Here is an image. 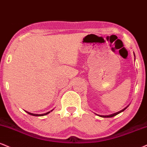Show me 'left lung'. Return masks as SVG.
Here are the masks:
<instances>
[{"label":"left lung","mask_w":147,"mask_h":147,"mask_svg":"<svg viewBox=\"0 0 147 147\" xmlns=\"http://www.w3.org/2000/svg\"><path fill=\"white\" fill-rule=\"evenodd\" d=\"M134 57H135V54H134ZM129 107V105H127L126 107H125L124 109H122V110L119 111V112H116V113H114V114H109V115H98V114H95L97 115V116H100V117H102V118H111V117H113V116H116V115L118 114H120V113L123 112V111L125 110V109H127V107Z\"/></svg>","instance_id":"obj_1"}]
</instances>
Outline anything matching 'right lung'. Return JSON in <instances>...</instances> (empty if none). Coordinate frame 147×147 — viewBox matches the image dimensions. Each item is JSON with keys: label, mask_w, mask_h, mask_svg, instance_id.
I'll list each match as a JSON object with an SVG mask.
<instances>
[{"label": "right lung", "mask_w": 147, "mask_h": 147, "mask_svg": "<svg viewBox=\"0 0 147 147\" xmlns=\"http://www.w3.org/2000/svg\"><path fill=\"white\" fill-rule=\"evenodd\" d=\"M53 110V109H52V110L50 111V112H48L47 113H45V114H33V113H31V112H26V111H25V112L26 113H28V114H30V115H32V116H45V115H47L48 114H49L51 112H52V111Z\"/></svg>", "instance_id": "1"}]
</instances>
